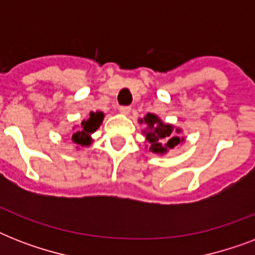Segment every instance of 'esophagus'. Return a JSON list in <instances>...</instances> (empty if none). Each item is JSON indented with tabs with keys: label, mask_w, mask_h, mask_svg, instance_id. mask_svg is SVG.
Returning a JSON list of instances; mask_svg holds the SVG:
<instances>
[{
	"label": "esophagus",
	"mask_w": 255,
	"mask_h": 255,
	"mask_svg": "<svg viewBox=\"0 0 255 255\" xmlns=\"http://www.w3.org/2000/svg\"><path fill=\"white\" fill-rule=\"evenodd\" d=\"M119 111L123 114V115H128L129 112H131V107L129 106H122V107L119 108Z\"/></svg>",
	"instance_id": "esophagus-1"
}]
</instances>
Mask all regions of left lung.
<instances>
[{
  "label": "left lung",
  "instance_id": "obj_1",
  "mask_svg": "<svg viewBox=\"0 0 255 255\" xmlns=\"http://www.w3.org/2000/svg\"><path fill=\"white\" fill-rule=\"evenodd\" d=\"M139 123L144 124L143 135L149 152L156 155H165L169 149H173L184 141V137L178 136L181 128L174 127L173 124L164 123L155 114H147L144 119H139Z\"/></svg>",
  "mask_w": 255,
  "mask_h": 255
}]
</instances>
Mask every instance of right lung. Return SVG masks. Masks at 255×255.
Masks as SVG:
<instances>
[{"label":"right lung","mask_w":255,"mask_h":255,"mask_svg":"<svg viewBox=\"0 0 255 255\" xmlns=\"http://www.w3.org/2000/svg\"><path fill=\"white\" fill-rule=\"evenodd\" d=\"M104 119V114L102 111L90 112V118L83 120L81 124L74 126L73 128V140L74 143L81 145V147H88L91 145L92 137L91 135L100 127V124Z\"/></svg>","instance_id":"1"}]
</instances>
